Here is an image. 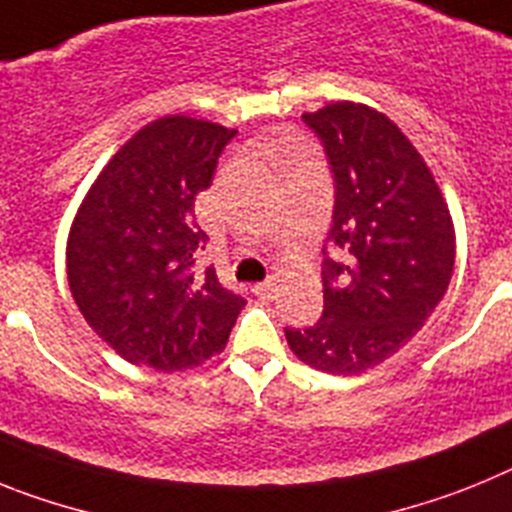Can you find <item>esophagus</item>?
<instances>
[{"label": "esophagus", "instance_id": "obj_1", "mask_svg": "<svg viewBox=\"0 0 512 512\" xmlns=\"http://www.w3.org/2000/svg\"><path fill=\"white\" fill-rule=\"evenodd\" d=\"M253 295L259 297V300H264V302L274 300V282L256 284V287H253Z\"/></svg>", "mask_w": 512, "mask_h": 512}]
</instances>
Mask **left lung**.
<instances>
[{"mask_svg": "<svg viewBox=\"0 0 512 512\" xmlns=\"http://www.w3.org/2000/svg\"><path fill=\"white\" fill-rule=\"evenodd\" d=\"M323 146L336 200L323 246V315L284 328L289 348L328 374H359L423 328L454 274L441 189L395 122L364 104L302 115Z\"/></svg>", "mask_w": 512, "mask_h": 512, "instance_id": "1", "label": "left lung"}]
</instances>
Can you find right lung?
Segmentation results:
<instances>
[{"mask_svg":"<svg viewBox=\"0 0 512 512\" xmlns=\"http://www.w3.org/2000/svg\"><path fill=\"white\" fill-rule=\"evenodd\" d=\"M238 130L161 117L112 156L71 225L66 269L81 315L122 359L156 372L197 366L225 346L246 300L194 271L207 235L194 200Z\"/></svg>","mask_w":512,"mask_h":512,"instance_id":"add662e5","label":"right lung"}]
</instances>
